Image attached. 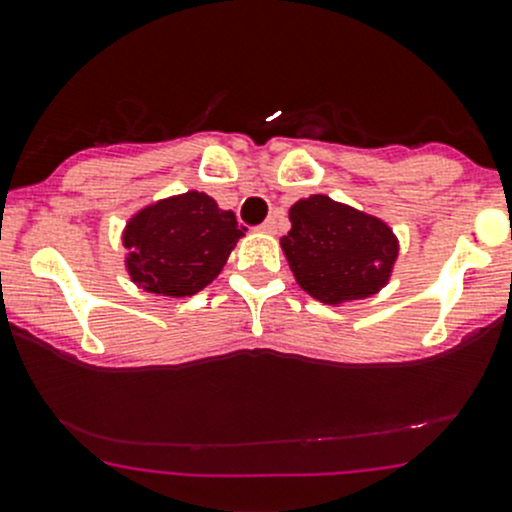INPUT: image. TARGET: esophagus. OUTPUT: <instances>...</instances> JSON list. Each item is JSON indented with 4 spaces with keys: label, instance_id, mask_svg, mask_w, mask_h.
I'll use <instances>...</instances> for the list:
<instances>
[{
    "label": "esophagus",
    "instance_id": "1",
    "mask_svg": "<svg viewBox=\"0 0 512 512\" xmlns=\"http://www.w3.org/2000/svg\"><path fill=\"white\" fill-rule=\"evenodd\" d=\"M277 225H280V212H272L265 222L260 225L262 232H277Z\"/></svg>",
    "mask_w": 512,
    "mask_h": 512
}]
</instances>
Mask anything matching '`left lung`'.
<instances>
[{
    "label": "left lung",
    "mask_w": 512,
    "mask_h": 512,
    "mask_svg": "<svg viewBox=\"0 0 512 512\" xmlns=\"http://www.w3.org/2000/svg\"><path fill=\"white\" fill-rule=\"evenodd\" d=\"M290 222L280 245L297 285L315 300H365L388 285L398 240L382 220L312 195L290 207Z\"/></svg>",
    "instance_id": "obj_1"
}]
</instances>
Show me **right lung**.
<instances>
[{"mask_svg":"<svg viewBox=\"0 0 512 512\" xmlns=\"http://www.w3.org/2000/svg\"><path fill=\"white\" fill-rule=\"evenodd\" d=\"M242 235L235 212L220 210L205 192L167 197L127 222V270L132 282L155 295H195L220 275Z\"/></svg>","mask_w":512,"mask_h":512,"instance_id":"obj_1","label":"right lung"}]
</instances>
